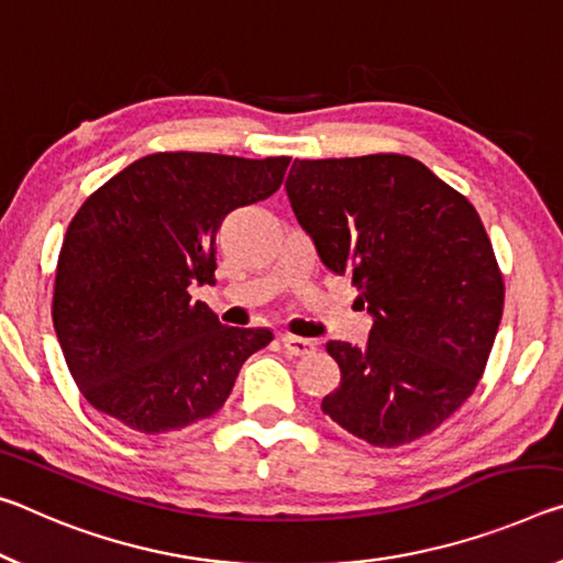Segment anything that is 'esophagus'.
<instances>
[{"mask_svg":"<svg viewBox=\"0 0 563 563\" xmlns=\"http://www.w3.org/2000/svg\"><path fill=\"white\" fill-rule=\"evenodd\" d=\"M282 344H284V349H287L291 356H309V354H314V349H317V344L309 342V339L291 336V334L282 336Z\"/></svg>","mask_w":563,"mask_h":563,"instance_id":"1","label":"esophagus"}]
</instances>
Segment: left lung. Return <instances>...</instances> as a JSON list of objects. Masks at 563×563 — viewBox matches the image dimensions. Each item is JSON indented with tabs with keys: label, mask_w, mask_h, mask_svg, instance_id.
Listing matches in <instances>:
<instances>
[{
	"label": "left lung",
	"mask_w": 563,
	"mask_h": 563,
	"mask_svg": "<svg viewBox=\"0 0 563 563\" xmlns=\"http://www.w3.org/2000/svg\"><path fill=\"white\" fill-rule=\"evenodd\" d=\"M287 195L331 272L374 317L364 349L329 342L327 417L379 449L437 431L474 394L504 279L472 201L404 154L294 159Z\"/></svg>",
	"instance_id": "obj_1"
}]
</instances>
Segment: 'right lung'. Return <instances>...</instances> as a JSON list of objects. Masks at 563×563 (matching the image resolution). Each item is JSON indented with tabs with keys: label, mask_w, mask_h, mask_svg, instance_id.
<instances>
[{
	"label": "right lung",
	"mask_w": 563,
	"mask_h": 563,
	"mask_svg": "<svg viewBox=\"0 0 563 563\" xmlns=\"http://www.w3.org/2000/svg\"><path fill=\"white\" fill-rule=\"evenodd\" d=\"M291 156L156 152L114 174L69 221L52 319L71 379L97 411L169 434L224 407L269 329L219 324L191 284H211L217 232L272 197Z\"/></svg>",
	"instance_id": "add662e5"
}]
</instances>
